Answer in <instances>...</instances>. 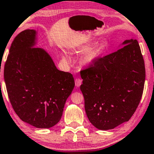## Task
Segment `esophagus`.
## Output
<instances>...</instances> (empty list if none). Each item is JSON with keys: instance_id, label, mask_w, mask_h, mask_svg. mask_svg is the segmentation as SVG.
I'll return each mask as SVG.
<instances>
[{"instance_id": "1", "label": "esophagus", "mask_w": 154, "mask_h": 154, "mask_svg": "<svg viewBox=\"0 0 154 154\" xmlns=\"http://www.w3.org/2000/svg\"><path fill=\"white\" fill-rule=\"evenodd\" d=\"M82 84V80L81 79H79V78H77L76 79H75V86L77 87H79L81 86Z\"/></svg>"}]
</instances>
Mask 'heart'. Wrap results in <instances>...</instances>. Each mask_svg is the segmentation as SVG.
Returning a JSON list of instances; mask_svg holds the SVG:
<instances>
[{
  "instance_id": "1",
  "label": "heart",
  "mask_w": 154,
  "mask_h": 154,
  "mask_svg": "<svg viewBox=\"0 0 154 154\" xmlns=\"http://www.w3.org/2000/svg\"><path fill=\"white\" fill-rule=\"evenodd\" d=\"M104 47V44L101 43L98 46H94L90 48L88 50L83 57V62L86 64H92L94 61L98 57L100 53H101L102 49ZM63 60L66 64H70V57L68 56L66 53H64L62 56Z\"/></svg>"
}]
</instances>
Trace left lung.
<instances>
[{
  "instance_id": "left-lung-1",
  "label": "left lung",
  "mask_w": 154,
  "mask_h": 154,
  "mask_svg": "<svg viewBox=\"0 0 154 154\" xmlns=\"http://www.w3.org/2000/svg\"><path fill=\"white\" fill-rule=\"evenodd\" d=\"M122 45L81 71L85 110L99 130H112L128 121L143 95L145 68L140 46L133 39Z\"/></svg>"
}]
</instances>
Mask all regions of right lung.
<instances>
[{"instance_id":"right-lung-1","label":"right lung","mask_w":154,"mask_h":154,"mask_svg":"<svg viewBox=\"0 0 154 154\" xmlns=\"http://www.w3.org/2000/svg\"><path fill=\"white\" fill-rule=\"evenodd\" d=\"M36 32L26 29L11 45L4 78L12 108L22 121L50 128L62 118L75 86L71 73L59 70L45 50L34 48Z\"/></svg>"}]
</instances>
